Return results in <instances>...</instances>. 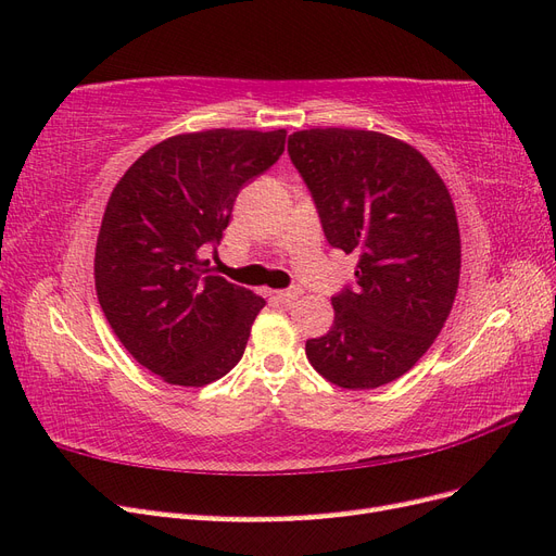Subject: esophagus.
Wrapping results in <instances>:
<instances>
[{
	"mask_svg": "<svg viewBox=\"0 0 556 556\" xmlns=\"http://www.w3.org/2000/svg\"><path fill=\"white\" fill-rule=\"evenodd\" d=\"M304 294L301 292V288H288V290H278L276 296L282 301V304H294V301Z\"/></svg>",
	"mask_w": 556,
	"mask_h": 556,
	"instance_id": "obj_1",
	"label": "esophagus"
}]
</instances>
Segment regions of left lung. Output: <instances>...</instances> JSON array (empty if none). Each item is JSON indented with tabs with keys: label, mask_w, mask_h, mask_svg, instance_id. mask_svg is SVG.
Segmentation results:
<instances>
[{
	"label": "left lung",
	"mask_w": 556,
	"mask_h": 556,
	"mask_svg": "<svg viewBox=\"0 0 556 556\" xmlns=\"http://www.w3.org/2000/svg\"><path fill=\"white\" fill-rule=\"evenodd\" d=\"M288 153L329 245L359 257L306 357L333 384L374 390L410 371L452 311L462 268L452 197L419 150L387 134L304 129Z\"/></svg>",
	"instance_id": "obj_1"
}]
</instances>
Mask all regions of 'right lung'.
Instances as JSON below:
<instances>
[{"mask_svg":"<svg viewBox=\"0 0 556 556\" xmlns=\"http://www.w3.org/2000/svg\"><path fill=\"white\" fill-rule=\"evenodd\" d=\"M288 131L178 134L117 180L99 227L94 288L129 355L169 384L204 387L243 357L266 301L199 260L229 225L243 185L274 166Z\"/></svg>","mask_w":556,"mask_h":556,"instance_id":"1","label":"right lung"}]
</instances>
